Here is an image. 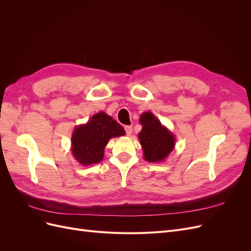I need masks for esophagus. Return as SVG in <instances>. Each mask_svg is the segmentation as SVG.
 I'll use <instances>...</instances> for the list:
<instances>
[{"label":"esophagus","mask_w":251,"mask_h":251,"mask_svg":"<svg viewBox=\"0 0 251 251\" xmlns=\"http://www.w3.org/2000/svg\"><path fill=\"white\" fill-rule=\"evenodd\" d=\"M125 130H126V133L127 136H130V135L132 134V132H133V128H132L131 126H126L125 127Z\"/></svg>","instance_id":"34e87169"}]
</instances>
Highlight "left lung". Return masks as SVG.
<instances>
[{"label":"left lung","instance_id":"8db88e82","mask_svg":"<svg viewBox=\"0 0 251 251\" xmlns=\"http://www.w3.org/2000/svg\"><path fill=\"white\" fill-rule=\"evenodd\" d=\"M139 123L142 128L138 138L143 150V158L148 162L164 161L176 144L175 135L150 111L141 114Z\"/></svg>","mask_w":251,"mask_h":251}]
</instances>
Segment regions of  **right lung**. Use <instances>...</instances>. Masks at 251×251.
Segmentation results:
<instances>
[{
  "mask_svg": "<svg viewBox=\"0 0 251 251\" xmlns=\"http://www.w3.org/2000/svg\"><path fill=\"white\" fill-rule=\"evenodd\" d=\"M126 135L125 128L107 113L98 112L87 124L75 126L71 138L73 157L81 165L100 163L109 140Z\"/></svg>",
  "mask_w": 251,
  "mask_h": 251,
  "instance_id": "1",
  "label": "right lung"
}]
</instances>
